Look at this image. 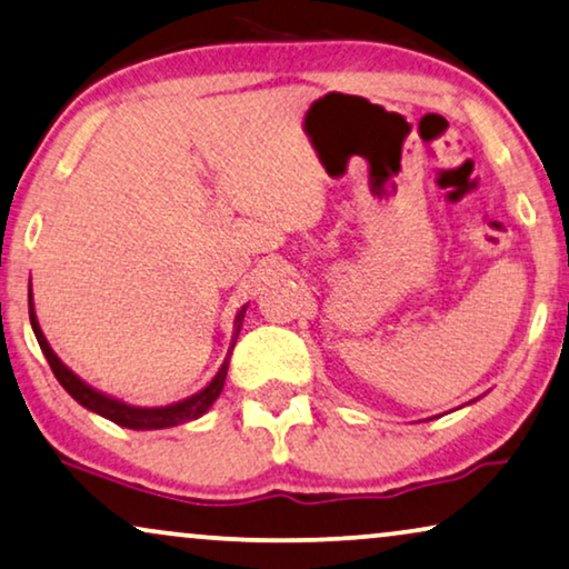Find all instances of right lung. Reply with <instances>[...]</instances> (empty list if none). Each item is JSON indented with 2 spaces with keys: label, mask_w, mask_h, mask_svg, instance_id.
I'll return each mask as SVG.
<instances>
[{
  "label": "right lung",
  "mask_w": 569,
  "mask_h": 569,
  "mask_svg": "<svg viewBox=\"0 0 569 569\" xmlns=\"http://www.w3.org/2000/svg\"><path fill=\"white\" fill-rule=\"evenodd\" d=\"M28 308H30V326H33V333H36L38 345H41V349H43L46 360H49V365H51L53 376H57L59 383L64 386V391L72 396L77 403H82L84 409L96 411V415H100V417L111 419V422H116L119 427H129V430H166V427H178L183 422H191V419H199L201 415H207V411L212 409V403L220 399L224 378H228L230 355H232V349H236L240 329H243V318H246L248 306H243L236 313L228 357H224V362L220 365V370H217V376L209 380L201 391L189 396V399L168 403V407H131V403L113 399V396H108L103 391H98V388H92L90 383H84L77 372L69 370L67 365L59 360L49 341H46L41 323H38L36 308H33V290H30V284H28Z\"/></svg>",
  "instance_id": "1"
}]
</instances>
